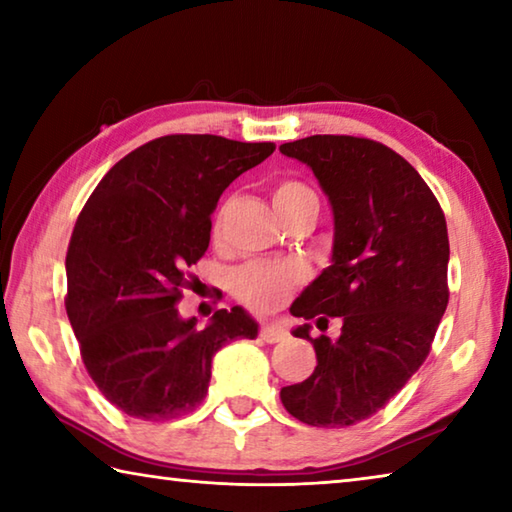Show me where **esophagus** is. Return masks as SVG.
Returning <instances> with one entry per match:
<instances>
[{
    "instance_id": "obj_1",
    "label": "esophagus",
    "mask_w": 512,
    "mask_h": 512,
    "mask_svg": "<svg viewBox=\"0 0 512 512\" xmlns=\"http://www.w3.org/2000/svg\"><path fill=\"white\" fill-rule=\"evenodd\" d=\"M259 336H262L266 343H280V341L287 339V329H282L280 325L266 323V325L259 327Z\"/></svg>"
}]
</instances>
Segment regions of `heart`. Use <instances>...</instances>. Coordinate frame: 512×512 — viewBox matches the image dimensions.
<instances>
[{
  "label": "heart",
  "mask_w": 512,
  "mask_h": 512,
  "mask_svg": "<svg viewBox=\"0 0 512 512\" xmlns=\"http://www.w3.org/2000/svg\"><path fill=\"white\" fill-rule=\"evenodd\" d=\"M271 198L280 216H287L305 205H318L311 187L293 178L275 183ZM305 277L307 271L296 262H248L232 275V291L248 309L266 314L282 307L293 289L305 282Z\"/></svg>",
  "instance_id": "heart-1"
}]
</instances>
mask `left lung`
<instances>
[{"mask_svg": "<svg viewBox=\"0 0 512 512\" xmlns=\"http://www.w3.org/2000/svg\"><path fill=\"white\" fill-rule=\"evenodd\" d=\"M280 151L314 171L334 212L332 266L291 314L307 323L318 366L280 400L311 427H350L402 391L431 350L449 289L445 214L422 176L400 153L352 135H311ZM341 317L339 340L308 336Z\"/></svg>", "mask_w": 512, "mask_h": 512, "instance_id": "8db88e82", "label": "left lung"}]
</instances>
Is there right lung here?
Listing matches in <instances>:
<instances>
[{
	"label": "right lung",
	"mask_w": 512,
	"mask_h": 512,
	"mask_svg": "<svg viewBox=\"0 0 512 512\" xmlns=\"http://www.w3.org/2000/svg\"><path fill=\"white\" fill-rule=\"evenodd\" d=\"M273 151V142L219 135L158 137L121 158L76 219L65 309L88 375L131 418L162 422L196 409L214 354L257 336L241 307L219 309L198 329L176 305L192 287L187 268L210 246L225 187Z\"/></svg>",
	"instance_id": "add662e5"
}]
</instances>
